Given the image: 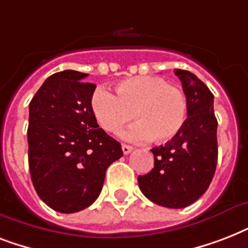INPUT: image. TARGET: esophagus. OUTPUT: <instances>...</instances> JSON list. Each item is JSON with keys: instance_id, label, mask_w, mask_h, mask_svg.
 Returning <instances> with one entry per match:
<instances>
[{"instance_id": "1", "label": "esophagus", "mask_w": 248, "mask_h": 248, "mask_svg": "<svg viewBox=\"0 0 248 248\" xmlns=\"http://www.w3.org/2000/svg\"><path fill=\"white\" fill-rule=\"evenodd\" d=\"M134 148L130 147V145H126V144H122V152H124V155H128L130 152H132Z\"/></svg>"}]
</instances>
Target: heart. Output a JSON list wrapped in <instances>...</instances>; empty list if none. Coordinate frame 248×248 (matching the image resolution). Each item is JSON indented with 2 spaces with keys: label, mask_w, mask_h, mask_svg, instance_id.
I'll use <instances>...</instances> for the list:
<instances>
[{
  "label": "heart",
  "mask_w": 248,
  "mask_h": 248,
  "mask_svg": "<svg viewBox=\"0 0 248 248\" xmlns=\"http://www.w3.org/2000/svg\"><path fill=\"white\" fill-rule=\"evenodd\" d=\"M91 109L97 124L110 134L120 131L134 117L138 122L121 134L132 143L152 138L155 143H167L181 131L186 120L184 93L155 76L124 79L117 85L116 95L99 87L91 96Z\"/></svg>",
  "instance_id": "1"
}]
</instances>
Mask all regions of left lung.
<instances>
[{"instance_id": "1", "label": "left lung", "mask_w": 248, "mask_h": 248, "mask_svg": "<svg viewBox=\"0 0 248 248\" xmlns=\"http://www.w3.org/2000/svg\"><path fill=\"white\" fill-rule=\"evenodd\" d=\"M186 96L188 118L172 140L152 149L155 167L138 177L140 190L152 202L169 208L196 202L211 183L217 162V120L214 95L196 75L175 69Z\"/></svg>"}]
</instances>
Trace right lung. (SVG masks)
<instances>
[{"label": "right lung", "mask_w": 248, "mask_h": 248, "mask_svg": "<svg viewBox=\"0 0 248 248\" xmlns=\"http://www.w3.org/2000/svg\"><path fill=\"white\" fill-rule=\"evenodd\" d=\"M87 73L50 76L29 103L28 162L37 194L48 207L73 214L99 197L121 144L99 128L91 109L96 86Z\"/></svg>", "instance_id": "add662e5"}]
</instances>
